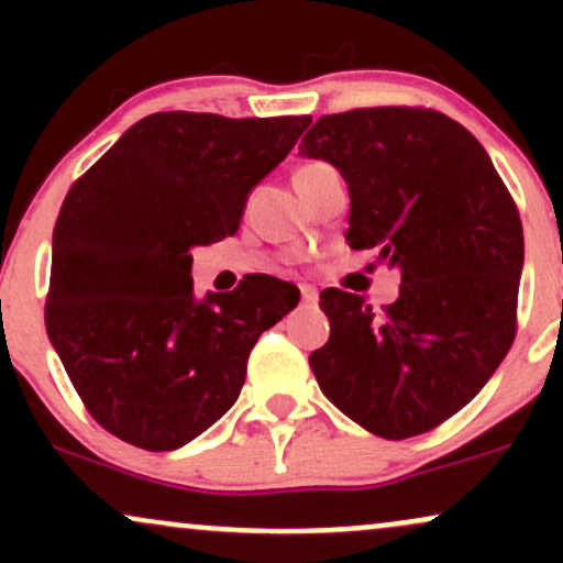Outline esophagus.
Returning a JSON list of instances; mask_svg holds the SVG:
<instances>
[{
	"instance_id": "obj_1",
	"label": "esophagus",
	"mask_w": 563,
	"mask_h": 563,
	"mask_svg": "<svg viewBox=\"0 0 563 563\" xmlns=\"http://www.w3.org/2000/svg\"><path fill=\"white\" fill-rule=\"evenodd\" d=\"M301 301L307 303V307H314V303H318V290L312 286H301Z\"/></svg>"
}]
</instances>
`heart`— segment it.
Here are the masks:
<instances>
[{
	"mask_svg": "<svg viewBox=\"0 0 563 563\" xmlns=\"http://www.w3.org/2000/svg\"><path fill=\"white\" fill-rule=\"evenodd\" d=\"M318 166H322V164H318V161H314V164H303L296 174H303V172H309V169H318Z\"/></svg>",
	"mask_w": 563,
	"mask_h": 563,
	"instance_id": "obj_1",
	"label": "heart"
}]
</instances>
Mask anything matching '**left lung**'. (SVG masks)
<instances>
[{
    "label": "left lung",
    "mask_w": 563,
    "mask_h": 563,
    "mask_svg": "<svg viewBox=\"0 0 563 563\" xmlns=\"http://www.w3.org/2000/svg\"><path fill=\"white\" fill-rule=\"evenodd\" d=\"M301 153L349 185L352 249L399 267V299L325 288L331 339L309 354L322 394L371 434L410 439L466 407L516 339L519 209L482 142L431 108L322 115Z\"/></svg>",
    "instance_id": "1"
}]
</instances>
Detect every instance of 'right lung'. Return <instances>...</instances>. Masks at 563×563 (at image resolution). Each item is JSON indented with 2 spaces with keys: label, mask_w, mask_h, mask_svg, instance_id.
<instances>
[{
  "label": "right lung",
  "mask_w": 563,
  "mask_h": 563,
  "mask_svg": "<svg viewBox=\"0 0 563 563\" xmlns=\"http://www.w3.org/2000/svg\"><path fill=\"white\" fill-rule=\"evenodd\" d=\"M309 124L153 113L70 185L44 325L113 437L166 452L203 434L235 405L260 335L299 303V288L269 275L196 301L190 249L238 230L249 192Z\"/></svg>",
  "instance_id": "right-lung-1"
}]
</instances>
